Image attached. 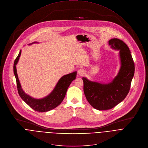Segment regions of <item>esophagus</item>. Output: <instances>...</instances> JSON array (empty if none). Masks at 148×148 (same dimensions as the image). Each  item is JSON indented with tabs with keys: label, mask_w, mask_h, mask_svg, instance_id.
Masks as SVG:
<instances>
[{
	"label": "esophagus",
	"mask_w": 148,
	"mask_h": 148,
	"mask_svg": "<svg viewBox=\"0 0 148 148\" xmlns=\"http://www.w3.org/2000/svg\"><path fill=\"white\" fill-rule=\"evenodd\" d=\"M85 73V71L84 69H80L78 70V74H79V75H81V76L84 75Z\"/></svg>",
	"instance_id": "34e87169"
}]
</instances>
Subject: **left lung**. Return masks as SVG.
Returning <instances> with one entry per match:
<instances>
[{"instance_id": "1", "label": "left lung", "mask_w": 148, "mask_h": 148, "mask_svg": "<svg viewBox=\"0 0 148 148\" xmlns=\"http://www.w3.org/2000/svg\"><path fill=\"white\" fill-rule=\"evenodd\" d=\"M109 43L113 48L120 51L121 66L117 77L108 84L82 78L84 92L88 102L99 110L111 109L125 99L130 91L135 71L134 62L126 43L117 38L110 39Z\"/></svg>"}]
</instances>
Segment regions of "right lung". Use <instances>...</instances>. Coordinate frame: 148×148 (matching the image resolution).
<instances>
[{
  "mask_svg": "<svg viewBox=\"0 0 148 148\" xmlns=\"http://www.w3.org/2000/svg\"><path fill=\"white\" fill-rule=\"evenodd\" d=\"M21 51L14 62L13 71L16 79L18 94L21 99L33 110L39 112H46L58 106L63 101L67 89L77 76V71L62 77L58 82L52 93L41 99H36L27 95L22 89L17 74L16 64L19 60Z\"/></svg>",
  "mask_w": 148,
  "mask_h": 148,
  "instance_id": "right-lung-1",
  "label": "right lung"
}]
</instances>
